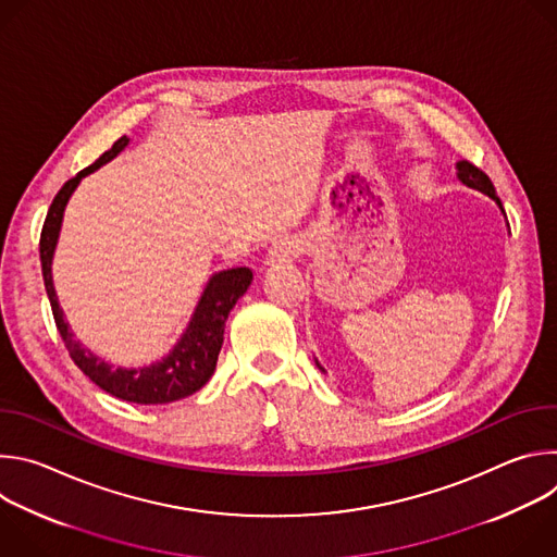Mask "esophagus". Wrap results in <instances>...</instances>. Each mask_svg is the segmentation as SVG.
<instances>
[{
    "label": "esophagus",
    "instance_id": "obj_1",
    "mask_svg": "<svg viewBox=\"0 0 557 557\" xmlns=\"http://www.w3.org/2000/svg\"><path fill=\"white\" fill-rule=\"evenodd\" d=\"M301 251L304 249H301L299 240H293V237H282V240H277L269 251V264H288V262L297 260Z\"/></svg>",
    "mask_w": 557,
    "mask_h": 557
}]
</instances>
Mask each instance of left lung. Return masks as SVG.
<instances>
[{
    "label": "left lung",
    "instance_id": "1",
    "mask_svg": "<svg viewBox=\"0 0 557 557\" xmlns=\"http://www.w3.org/2000/svg\"><path fill=\"white\" fill-rule=\"evenodd\" d=\"M456 170H458V178H460V183H462V185H467V187H471V189H479V191L487 194L490 198H494V200L500 205L498 194H496V187H494L492 178H490L483 170H479L475 165H471L469 161H458V163H456ZM500 209H503V205H500ZM317 366H320V363H317ZM320 368H322V366H320Z\"/></svg>",
    "mask_w": 557,
    "mask_h": 557
}]
</instances>
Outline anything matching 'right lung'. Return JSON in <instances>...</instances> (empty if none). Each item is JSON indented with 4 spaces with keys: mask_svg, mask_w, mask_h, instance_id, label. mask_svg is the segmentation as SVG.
Segmentation results:
<instances>
[{
    "mask_svg": "<svg viewBox=\"0 0 557 557\" xmlns=\"http://www.w3.org/2000/svg\"><path fill=\"white\" fill-rule=\"evenodd\" d=\"M129 143L127 136H121L112 149H108L103 156H99V161H95L90 168L78 172L74 178H70L59 194L54 196L44 228H41V240H39V258H41V273H44V284L46 293L52 306L54 314V324L57 331L72 357V361L78 366L90 381H95L101 389L108 394L116 396V399L129 401V404H140V406H153V404H172L178 399H185V396L194 394L200 389L213 374L215 361L224 342V322L235 306V301L240 299L251 280L253 271L247 267L240 269H226L215 273L196 310L187 331L174 346V350L163 357V361H156L145 368H112L110 363L101 361L95 357L90 350H86L76 339H72V333L63 320V310L59 308L57 293L52 286V256L57 247V237L61 231V220H63V209L76 189V185L82 183L88 174L97 172L101 165L110 163L112 158Z\"/></svg>",
    "mask_w": 557,
    "mask_h": 557,
    "instance_id": "1",
    "label": "right lung"
}]
</instances>
